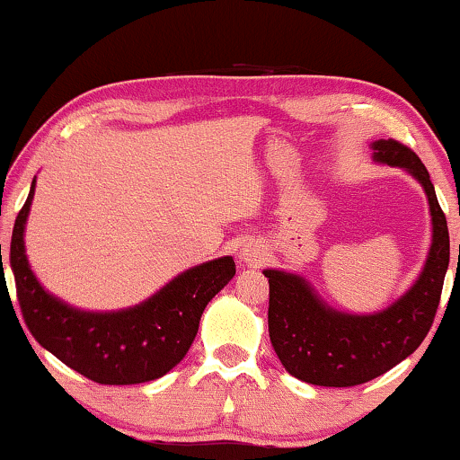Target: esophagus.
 <instances>
[{"mask_svg":"<svg viewBox=\"0 0 460 460\" xmlns=\"http://www.w3.org/2000/svg\"><path fill=\"white\" fill-rule=\"evenodd\" d=\"M263 257H266V247H263L260 241L249 238V241L243 244V249H241L243 263H247V266H260V263L263 261Z\"/></svg>","mask_w":460,"mask_h":460,"instance_id":"esophagus-1","label":"esophagus"}]
</instances>
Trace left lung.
Returning <instances> with one entry per match:
<instances>
[{"label": "left lung", "mask_w": 460, "mask_h": 460, "mask_svg": "<svg viewBox=\"0 0 460 460\" xmlns=\"http://www.w3.org/2000/svg\"><path fill=\"white\" fill-rule=\"evenodd\" d=\"M373 161L398 167L423 186L431 213V244L420 274L394 304L373 314L341 312L310 280L268 268V331L288 375L323 387H354L387 373L423 343L436 318L450 261L448 224L423 163L395 140H375Z\"/></svg>", "instance_id": "1"}]
</instances>
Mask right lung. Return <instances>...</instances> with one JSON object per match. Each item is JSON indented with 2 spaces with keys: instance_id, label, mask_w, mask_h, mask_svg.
<instances>
[{
  "instance_id": "obj_1",
  "label": "right lung",
  "mask_w": 460,
  "mask_h": 460,
  "mask_svg": "<svg viewBox=\"0 0 460 460\" xmlns=\"http://www.w3.org/2000/svg\"><path fill=\"white\" fill-rule=\"evenodd\" d=\"M35 181L10 243V268L31 335L66 367L102 385H134L167 375L190 349L207 304L234 279V260L226 255L188 268L148 299L123 310H81L43 288L31 270L24 228Z\"/></svg>"
}]
</instances>
